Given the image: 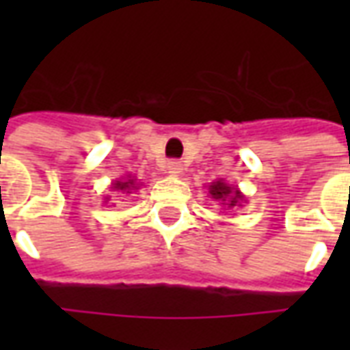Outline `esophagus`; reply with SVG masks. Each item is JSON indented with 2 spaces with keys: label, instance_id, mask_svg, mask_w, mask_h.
I'll use <instances>...</instances> for the list:
<instances>
[{
  "label": "esophagus",
  "instance_id": "34e87169",
  "mask_svg": "<svg viewBox=\"0 0 350 350\" xmlns=\"http://www.w3.org/2000/svg\"><path fill=\"white\" fill-rule=\"evenodd\" d=\"M167 170H168V174L170 176H178V174H182V170H183V165H182V161H168L167 163Z\"/></svg>",
  "mask_w": 350,
  "mask_h": 350
}]
</instances>
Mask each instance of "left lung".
Segmentation results:
<instances>
[{
  "mask_svg": "<svg viewBox=\"0 0 350 350\" xmlns=\"http://www.w3.org/2000/svg\"><path fill=\"white\" fill-rule=\"evenodd\" d=\"M208 189H210V197H212L213 200H217L219 204L227 206L228 210H230V208H234V206H242L240 204V202L243 200L242 193H240L238 189H234V187L227 185L223 180H219V182H213Z\"/></svg>",
  "mask_w": 350,
  "mask_h": 350,
  "instance_id": "obj_1",
  "label": "left lung"
}]
</instances>
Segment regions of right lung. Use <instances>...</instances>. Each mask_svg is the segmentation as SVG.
<instances>
[{
	"label": "right lung",
	"mask_w": 350,
	"mask_h": 350,
	"mask_svg": "<svg viewBox=\"0 0 350 350\" xmlns=\"http://www.w3.org/2000/svg\"><path fill=\"white\" fill-rule=\"evenodd\" d=\"M140 187V183H135V180H120L112 185V189L120 191V193H131Z\"/></svg>",
	"instance_id": "right-lung-1"
}]
</instances>
